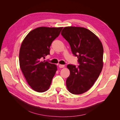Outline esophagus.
Listing matches in <instances>:
<instances>
[{"mask_svg": "<svg viewBox=\"0 0 120 120\" xmlns=\"http://www.w3.org/2000/svg\"><path fill=\"white\" fill-rule=\"evenodd\" d=\"M59 67L60 68H63L64 67V65L63 64H59Z\"/></svg>", "mask_w": 120, "mask_h": 120, "instance_id": "obj_1", "label": "esophagus"}]
</instances>
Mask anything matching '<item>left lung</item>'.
<instances>
[{"label": "left lung", "mask_w": 120, "mask_h": 120, "mask_svg": "<svg viewBox=\"0 0 120 120\" xmlns=\"http://www.w3.org/2000/svg\"><path fill=\"white\" fill-rule=\"evenodd\" d=\"M61 34L69 43L79 64L67 66L70 71L66 81L67 88L75 95L83 94L93 86L102 70V43L95 34L84 27H65Z\"/></svg>", "instance_id": "left-lung-1"}]
</instances>
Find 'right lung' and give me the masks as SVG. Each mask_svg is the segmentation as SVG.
Returning a JSON list of instances; mask_svg holds the SVG:
<instances>
[{"instance_id": "add662e5", "label": "right lung", "mask_w": 120, "mask_h": 120, "mask_svg": "<svg viewBox=\"0 0 120 120\" xmlns=\"http://www.w3.org/2000/svg\"><path fill=\"white\" fill-rule=\"evenodd\" d=\"M63 27H39L28 33L20 49V67L26 80L35 91H46L57 70L56 65L42 60L50 54L52 41Z\"/></svg>"}]
</instances>
